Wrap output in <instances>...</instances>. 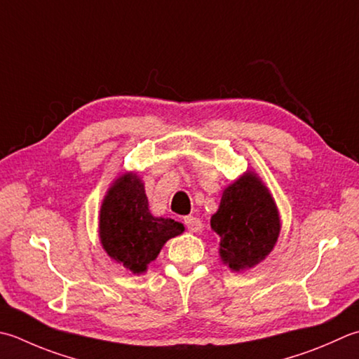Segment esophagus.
<instances>
[{
  "instance_id": "1",
  "label": "esophagus",
  "mask_w": 359,
  "mask_h": 359,
  "mask_svg": "<svg viewBox=\"0 0 359 359\" xmlns=\"http://www.w3.org/2000/svg\"><path fill=\"white\" fill-rule=\"evenodd\" d=\"M184 224L189 231H199L202 229V222L199 217H196V216H185Z\"/></svg>"
}]
</instances>
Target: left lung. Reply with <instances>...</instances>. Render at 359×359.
I'll return each mask as SVG.
<instances>
[{"mask_svg":"<svg viewBox=\"0 0 359 359\" xmlns=\"http://www.w3.org/2000/svg\"><path fill=\"white\" fill-rule=\"evenodd\" d=\"M212 229L221 236L219 255L231 271L257 266L271 254L280 229V216L269 189L255 172H244L224 189Z\"/></svg>","mask_w":359,"mask_h":359,"instance_id":"obj_1","label":"left lung"}]
</instances>
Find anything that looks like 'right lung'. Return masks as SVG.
I'll return each mask as SVG.
<instances>
[{
  "label": "right lung",
  "mask_w": 359,
  "mask_h": 359,
  "mask_svg": "<svg viewBox=\"0 0 359 359\" xmlns=\"http://www.w3.org/2000/svg\"><path fill=\"white\" fill-rule=\"evenodd\" d=\"M184 230V224L151 215L144 184L135 172L119 175L102 201L100 213L102 249L133 273L144 272L165 243Z\"/></svg>",
  "instance_id": "obj_1"
}]
</instances>
